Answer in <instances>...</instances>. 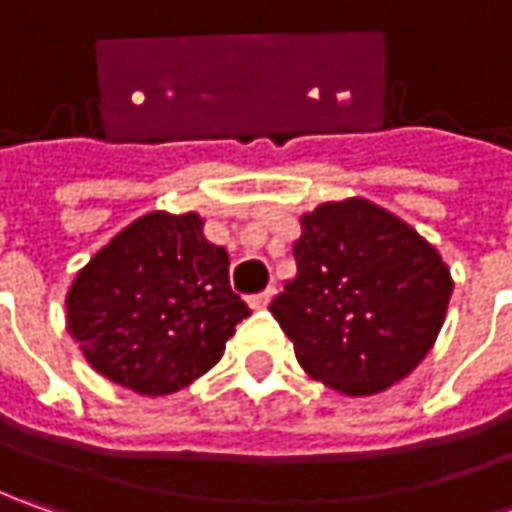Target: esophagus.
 I'll return each mask as SVG.
<instances>
[{
    "mask_svg": "<svg viewBox=\"0 0 512 512\" xmlns=\"http://www.w3.org/2000/svg\"><path fill=\"white\" fill-rule=\"evenodd\" d=\"M270 296H273V287H267V290H262V293H253L247 302H250V307L262 310V307H267V302H270Z\"/></svg>",
    "mask_w": 512,
    "mask_h": 512,
    "instance_id": "1",
    "label": "esophagus"
}]
</instances>
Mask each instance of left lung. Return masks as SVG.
<instances>
[{"instance_id": "left-lung-1", "label": "left lung", "mask_w": 512, "mask_h": 512, "mask_svg": "<svg viewBox=\"0 0 512 512\" xmlns=\"http://www.w3.org/2000/svg\"><path fill=\"white\" fill-rule=\"evenodd\" d=\"M296 276L270 313L313 379L373 396L433 347L453 293L450 270L422 236L367 199L302 216Z\"/></svg>"}]
</instances>
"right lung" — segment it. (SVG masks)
Wrapping results in <instances>:
<instances>
[{"instance_id": "1", "label": "right lung", "mask_w": 512, "mask_h": 512, "mask_svg": "<svg viewBox=\"0 0 512 512\" xmlns=\"http://www.w3.org/2000/svg\"><path fill=\"white\" fill-rule=\"evenodd\" d=\"M227 267L196 213H148L79 270L68 330L110 382L142 396L176 393L222 359L250 316Z\"/></svg>"}]
</instances>
